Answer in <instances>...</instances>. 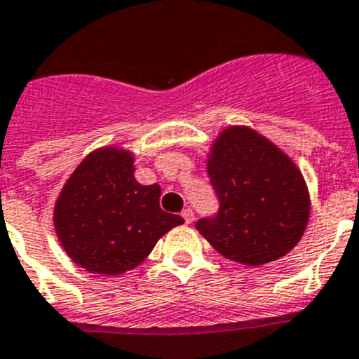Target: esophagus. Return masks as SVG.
<instances>
[{"label": "esophagus", "instance_id": "1", "mask_svg": "<svg viewBox=\"0 0 359 359\" xmlns=\"http://www.w3.org/2000/svg\"><path fill=\"white\" fill-rule=\"evenodd\" d=\"M182 217H183V219H185L187 224H192V222H194V212H192V210H190V208L183 210Z\"/></svg>", "mask_w": 359, "mask_h": 359}]
</instances>
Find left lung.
Instances as JSON below:
<instances>
[{"instance_id":"obj_1","label":"left lung","mask_w":359,"mask_h":359,"mask_svg":"<svg viewBox=\"0 0 359 359\" xmlns=\"http://www.w3.org/2000/svg\"><path fill=\"white\" fill-rule=\"evenodd\" d=\"M206 170L220 208L197 220L196 229L217 252L258 267L299 244L310 219V192L294 160L267 137L228 126L210 147Z\"/></svg>"}]
</instances>
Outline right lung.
<instances>
[{"label": "right lung", "mask_w": 359, "mask_h": 359, "mask_svg": "<svg viewBox=\"0 0 359 359\" xmlns=\"http://www.w3.org/2000/svg\"><path fill=\"white\" fill-rule=\"evenodd\" d=\"M135 156L117 146L81 160L53 210L60 245L92 274L117 276L144 262L156 242L185 220L160 208V185L135 180Z\"/></svg>", "instance_id": "right-lung-1"}]
</instances>
